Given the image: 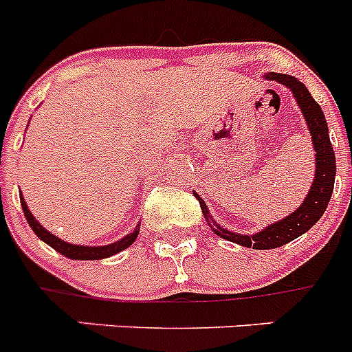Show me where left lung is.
<instances>
[{
    "instance_id": "obj_1",
    "label": "left lung",
    "mask_w": 352,
    "mask_h": 352,
    "mask_svg": "<svg viewBox=\"0 0 352 352\" xmlns=\"http://www.w3.org/2000/svg\"><path fill=\"white\" fill-rule=\"evenodd\" d=\"M264 79L276 80L292 93L298 107L303 113L305 123L309 126L310 135H312V146L314 151H316V174H314V183L307 197L285 219L270 223L256 234H239V232H232L220 226L211 217L206 203L199 197L197 192H194V195L197 197L204 219H206L208 226L211 227V231L214 234L227 239V241L241 245V247L272 250V248L282 247V245L289 243L292 239H296L298 236L305 234L309 229H312V226H316L317 220L321 219L322 213L328 208L331 194H333L337 164H335V151L331 148V141H329L328 123H326L324 113H322L321 105L314 100L309 89L305 88V84L300 82V79H296V77L287 76V74H275V72L266 74Z\"/></svg>"
}]
</instances>
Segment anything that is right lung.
Here are the masks:
<instances>
[{
	"instance_id": "1",
	"label": "right lung",
	"mask_w": 352,
	"mask_h": 352,
	"mask_svg": "<svg viewBox=\"0 0 352 352\" xmlns=\"http://www.w3.org/2000/svg\"><path fill=\"white\" fill-rule=\"evenodd\" d=\"M21 204H23V211H24V217H26L28 223L31 226L33 232L42 239L43 243H47L49 247L54 248L56 252H60L61 256L68 257V259H74V261H96V259H107L111 256H116L120 254L121 250H125L129 248L130 245L138 239L139 236V229H141V222L138 226L133 227L132 232L125 236V238L118 239L114 243L111 245H102V247H88V245H74V243H68V241H63L60 239L58 236H54L52 232H49L38 220L33 217V213L30 211L28 208L26 201H24L23 194H21Z\"/></svg>"
}]
</instances>
